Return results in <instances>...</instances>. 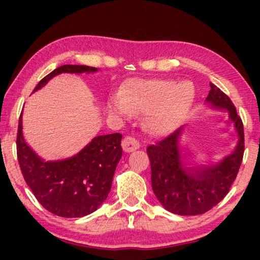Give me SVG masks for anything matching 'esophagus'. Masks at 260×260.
<instances>
[{
	"mask_svg": "<svg viewBox=\"0 0 260 260\" xmlns=\"http://www.w3.org/2000/svg\"><path fill=\"white\" fill-rule=\"evenodd\" d=\"M122 149L126 152H131V151H134L136 150V149L140 148V143L139 141L136 140L135 138H133V136H126V138L122 140Z\"/></svg>",
	"mask_w": 260,
	"mask_h": 260,
	"instance_id": "esophagus-1",
	"label": "esophagus"
}]
</instances>
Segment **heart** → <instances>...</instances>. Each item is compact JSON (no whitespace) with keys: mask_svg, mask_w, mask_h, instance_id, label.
I'll list each match as a JSON object with an SVG mask.
<instances>
[{"mask_svg":"<svg viewBox=\"0 0 260 260\" xmlns=\"http://www.w3.org/2000/svg\"><path fill=\"white\" fill-rule=\"evenodd\" d=\"M195 100L192 83L177 85L170 79H135L122 89L120 99L112 101L114 114L128 117L146 114V126L156 135L169 134L181 125Z\"/></svg>","mask_w":260,"mask_h":260,"instance_id":"1","label":"heart"}]
</instances>
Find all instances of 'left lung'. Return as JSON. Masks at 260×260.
<instances>
[{
  "label": "left lung",
  "instance_id": "1",
  "mask_svg": "<svg viewBox=\"0 0 260 260\" xmlns=\"http://www.w3.org/2000/svg\"><path fill=\"white\" fill-rule=\"evenodd\" d=\"M206 102L225 109L239 135L235 150L215 165L186 167L179 149L183 126L147 148L151 165V186L157 200L170 212L196 215L208 212L223 200L239 173L244 153L243 122L228 96L210 82Z\"/></svg>",
  "mask_w": 260,
  "mask_h": 260
}]
</instances>
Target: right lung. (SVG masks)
I'll use <instances>...</instances> for the list:
<instances>
[{"mask_svg":"<svg viewBox=\"0 0 260 260\" xmlns=\"http://www.w3.org/2000/svg\"><path fill=\"white\" fill-rule=\"evenodd\" d=\"M86 65H63L34 88L40 89L60 73L95 72ZM120 133L100 135L69 159L45 161L25 142L21 114L17 132V157L26 183L43 208L58 217L80 218L93 213L107 200L122 155Z\"/></svg>","mask_w":260,"mask_h":260,"instance_id":"add662e5","label":"right lung"}]
</instances>
